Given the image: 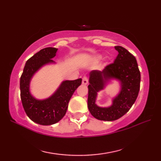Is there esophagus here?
<instances>
[{"label": "esophagus", "mask_w": 161, "mask_h": 161, "mask_svg": "<svg viewBox=\"0 0 161 161\" xmlns=\"http://www.w3.org/2000/svg\"><path fill=\"white\" fill-rule=\"evenodd\" d=\"M88 83V79L86 76H84L82 78V84L84 85H86Z\"/></svg>", "instance_id": "esophagus-1"}]
</instances>
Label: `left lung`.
<instances>
[{"label": "left lung", "instance_id": "obj_1", "mask_svg": "<svg viewBox=\"0 0 161 161\" xmlns=\"http://www.w3.org/2000/svg\"><path fill=\"white\" fill-rule=\"evenodd\" d=\"M115 49L118 54L114 62L102 71L92 70L89 75L88 108L91 115L100 120L114 121L121 118L134 104L140 90L141 73L135 57L122 46H115ZM111 79L119 81L121 91L113 98L111 106L99 107L95 103L97 93Z\"/></svg>", "mask_w": 161, "mask_h": 161}]
</instances>
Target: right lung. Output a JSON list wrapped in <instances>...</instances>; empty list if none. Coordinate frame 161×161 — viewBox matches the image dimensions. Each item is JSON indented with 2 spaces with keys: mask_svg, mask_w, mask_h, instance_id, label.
I'll return each instance as SVG.
<instances>
[{
  "mask_svg": "<svg viewBox=\"0 0 161 161\" xmlns=\"http://www.w3.org/2000/svg\"><path fill=\"white\" fill-rule=\"evenodd\" d=\"M57 50L55 47H46L34 54L26 61L20 79V99L24 110L31 120L39 125H54L63 118L72 95L82 80L80 78L64 81L50 97L43 100L32 96L30 90L31 79L43 66L54 64L52 59L56 56Z\"/></svg>",
  "mask_w": 161,
  "mask_h": 161,
  "instance_id": "1",
  "label": "right lung"
}]
</instances>
